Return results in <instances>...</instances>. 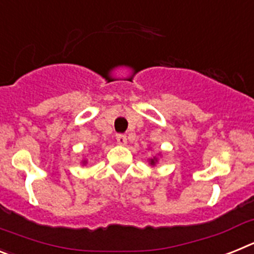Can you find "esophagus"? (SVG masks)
<instances>
[{
    "label": "esophagus",
    "instance_id": "1",
    "mask_svg": "<svg viewBox=\"0 0 254 254\" xmlns=\"http://www.w3.org/2000/svg\"><path fill=\"white\" fill-rule=\"evenodd\" d=\"M117 142L120 143V145H126L127 143V137H126V134H117Z\"/></svg>",
    "mask_w": 254,
    "mask_h": 254
}]
</instances>
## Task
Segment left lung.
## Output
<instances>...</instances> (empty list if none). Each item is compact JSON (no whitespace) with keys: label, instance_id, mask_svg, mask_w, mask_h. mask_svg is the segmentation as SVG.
I'll list each match as a JSON object with an SVG mask.
<instances>
[{"label":"left lung","instance_id":"obj_1","mask_svg":"<svg viewBox=\"0 0 254 254\" xmlns=\"http://www.w3.org/2000/svg\"><path fill=\"white\" fill-rule=\"evenodd\" d=\"M147 161H149L150 165L155 167V165H156V164H158V161H159V154L156 155V156H152V158L147 159Z\"/></svg>","mask_w":254,"mask_h":254}]
</instances>
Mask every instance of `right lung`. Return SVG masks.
Returning <instances> with one entry per match:
<instances>
[{
	"label": "right lung",
	"mask_w": 254,
	"mask_h": 254,
	"mask_svg": "<svg viewBox=\"0 0 254 254\" xmlns=\"http://www.w3.org/2000/svg\"><path fill=\"white\" fill-rule=\"evenodd\" d=\"M86 163H87V160H86V159H84V160L81 161V164H82V165H86Z\"/></svg>",
	"instance_id": "right-lung-1"
}]
</instances>
